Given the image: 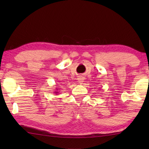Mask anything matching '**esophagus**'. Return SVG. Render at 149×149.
<instances>
[{
  "instance_id": "obj_1",
  "label": "esophagus",
  "mask_w": 149,
  "mask_h": 149,
  "mask_svg": "<svg viewBox=\"0 0 149 149\" xmlns=\"http://www.w3.org/2000/svg\"><path fill=\"white\" fill-rule=\"evenodd\" d=\"M84 77L83 76H79L78 77V82L80 84H83V81H84Z\"/></svg>"
}]
</instances>
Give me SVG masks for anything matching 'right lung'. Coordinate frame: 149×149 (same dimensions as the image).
I'll list each match as a JSON object with an SVG mask.
<instances>
[{"label": "right lung", "instance_id": "add662e5", "mask_svg": "<svg viewBox=\"0 0 149 149\" xmlns=\"http://www.w3.org/2000/svg\"><path fill=\"white\" fill-rule=\"evenodd\" d=\"M56 90H55L54 91V93H55V94H56V95L59 94V91H58V88H56Z\"/></svg>", "mask_w": 149, "mask_h": 149}]
</instances>
